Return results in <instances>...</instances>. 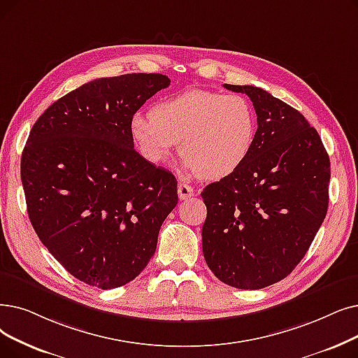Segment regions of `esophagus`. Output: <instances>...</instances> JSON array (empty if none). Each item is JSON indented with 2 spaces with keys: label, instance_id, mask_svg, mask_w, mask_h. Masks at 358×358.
Masks as SVG:
<instances>
[{
  "label": "esophagus",
  "instance_id": "1",
  "mask_svg": "<svg viewBox=\"0 0 358 358\" xmlns=\"http://www.w3.org/2000/svg\"><path fill=\"white\" fill-rule=\"evenodd\" d=\"M177 192H178V197L181 200H185V199H190L193 194H194V190L192 185L185 184V182H180L178 187H177Z\"/></svg>",
  "mask_w": 358,
  "mask_h": 358
}]
</instances>
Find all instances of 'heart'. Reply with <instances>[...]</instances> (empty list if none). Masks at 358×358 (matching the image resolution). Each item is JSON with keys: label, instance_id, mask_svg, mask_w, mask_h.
<instances>
[{"label": "heart", "instance_id": "obj_1", "mask_svg": "<svg viewBox=\"0 0 358 358\" xmlns=\"http://www.w3.org/2000/svg\"><path fill=\"white\" fill-rule=\"evenodd\" d=\"M133 142L152 164H165L181 142L189 174L220 180L238 169L256 137V115L244 96L189 90L158 102L150 118L136 114Z\"/></svg>", "mask_w": 358, "mask_h": 358}]
</instances>
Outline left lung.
<instances>
[{"label": "left lung", "instance_id": "1", "mask_svg": "<svg viewBox=\"0 0 358 358\" xmlns=\"http://www.w3.org/2000/svg\"><path fill=\"white\" fill-rule=\"evenodd\" d=\"M224 87L250 98L257 130L243 165L201 192V245L220 281L260 289L288 276L315 240L329 205L331 162L292 106L256 86Z\"/></svg>", "mask_w": 358, "mask_h": 358}]
</instances>
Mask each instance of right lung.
Returning a JSON list of instances; mask_svg holds the SVG:
<instances>
[{"label":"right lung","mask_w":358,"mask_h":358,"mask_svg":"<svg viewBox=\"0 0 358 358\" xmlns=\"http://www.w3.org/2000/svg\"><path fill=\"white\" fill-rule=\"evenodd\" d=\"M171 80L131 73L92 80L34 124L22 155L29 220L82 282L111 289L141 273L178 201L177 180L134 149L130 122Z\"/></svg>","instance_id":"right-lung-1"}]
</instances>
